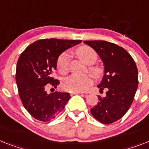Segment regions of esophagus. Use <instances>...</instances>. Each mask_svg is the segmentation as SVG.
I'll use <instances>...</instances> for the list:
<instances>
[{
    "label": "esophagus",
    "instance_id": "1",
    "mask_svg": "<svg viewBox=\"0 0 149 149\" xmlns=\"http://www.w3.org/2000/svg\"><path fill=\"white\" fill-rule=\"evenodd\" d=\"M76 94H82V92H70V95H76Z\"/></svg>",
    "mask_w": 149,
    "mask_h": 149
}]
</instances>
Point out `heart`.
<instances>
[{
    "mask_svg": "<svg viewBox=\"0 0 149 149\" xmlns=\"http://www.w3.org/2000/svg\"><path fill=\"white\" fill-rule=\"evenodd\" d=\"M79 57L88 64H92L98 59V54L96 51L88 46H82L77 51ZM70 54L67 52L61 54L57 61V67L61 74H67L69 72ZM90 72L95 78H99L102 75L103 70L99 66H90ZM93 79L90 74L79 76L72 74L64 79L63 86L64 89L71 92H82L89 88Z\"/></svg>",
    "mask_w": 149,
    "mask_h": 149,
    "instance_id": "1",
    "label": "heart"
}]
</instances>
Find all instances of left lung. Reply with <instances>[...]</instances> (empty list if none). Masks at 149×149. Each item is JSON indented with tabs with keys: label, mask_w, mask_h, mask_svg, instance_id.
I'll return each instance as SVG.
<instances>
[{
	"label": "left lung",
	"mask_w": 149,
	"mask_h": 149,
	"mask_svg": "<svg viewBox=\"0 0 149 149\" xmlns=\"http://www.w3.org/2000/svg\"><path fill=\"white\" fill-rule=\"evenodd\" d=\"M97 52L104 64V76L98 87L106 89L98 95V104L90 110L92 116L104 124L120 120L127 113L138 88V70L134 60L124 48L106 41H85Z\"/></svg>",
	"instance_id": "left-lung-1"
}]
</instances>
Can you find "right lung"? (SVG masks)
I'll list each match as a JSON object with an SVG mask.
<instances>
[{
	"mask_svg": "<svg viewBox=\"0 0 149 149\" xmlns=\"http://www.w3.org/2000/svg\"><path fill=\"white\" fill-rule=\"evenodd\" d=\"M81 42V40L41 39L29 45L19 57L16 81L19 98L26 111L36 120H51L65 107L70 98V94H49L46 88L50 85L57 88L59 85V80L51 77L59 56Z\"/></svg>",
	"mask_w": 149,
	"mask_h": 149,
	"instance_id": "right-lung-1",
	"label": "right lung"
}]
</instances>
